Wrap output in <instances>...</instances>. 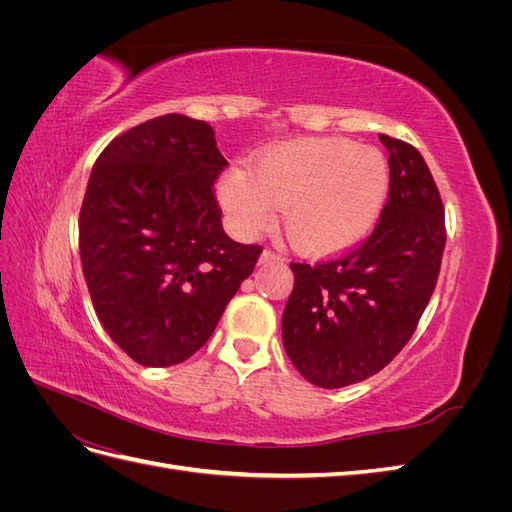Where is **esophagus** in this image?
<instances>
[{
  "label": "esophagus",
  "mask_w": 512,
  "mask_h": 512,
  "mask_svg": "<svg viewBox=\"0 0 512 512\" xmlns=\"http://www.w3.org/2000/svg\"><path fill=\"white\" fill-rule=\"evenodd\" d=\"M284 258L280 254H275L271 250H265L260 254V265H273V262H282Z\"/></svg>",
  "instance_id": "esophagus-1"
}]
</instances>
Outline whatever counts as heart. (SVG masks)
Segmentation results:
<instances>
[{
    "label": "heart",
    "instance_id": "1",
    "mask_svg": "<svg viewBox=\"0 0 512 512\" xmlns=\"http://www.w3.org/2000/svg\"><path fill=\"white\" fill-rule=\"evenodd\" d=\"M384 156L346 138H307L269 149L254 175L232 168L218 198L232 230L254 237L284 209L290 243L309 256L335 254L359 243L374 228L389 194Z\"/></svg>",
    "mask_w": 512,
    "mask_h": 512
}]
</instances>
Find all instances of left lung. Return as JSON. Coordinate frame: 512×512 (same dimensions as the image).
I'll list each match as a JSON object with an SVG mask.
<instances>
[{
	"mask_svg": "<svg viewBox=\"0 0 512 512\" xmlns=\"http://www.w3.org/2000/svg\"><path fill=\"white\" fill-rule=\"evenodd\" d=\"M391 183L374 232L348 254L290 262L294 288L282 339L299 374L322 389L367 380L408 344L436 288L446 245L444 205L423 156L380 134Z\"/></svg>",
	"mask_w": 512,
	"mask_h": 512,
	"instance_id": "left-lung-1",
	"label": "left lung"
}]
</instances>
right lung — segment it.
Masks as SVG:
<instances>
[{
    "label": "right lung",
    "mask_w": 512,
    "mask_h": 512,
    "mask_svg": "<svg viewBox=\"0 0 512 512\" xmlns=\"http://www.w3.org/2000/svg\"><path fill=\"white\" fill-rule=\"evenodd\" d=\"M226 164L209 123L170 113L113 138L91 170L79 215L89 297L145 367L203 348L262 252L222 228L213 183Z\"/></svg>",
    "instance_id": "1"
}]
</instances>
